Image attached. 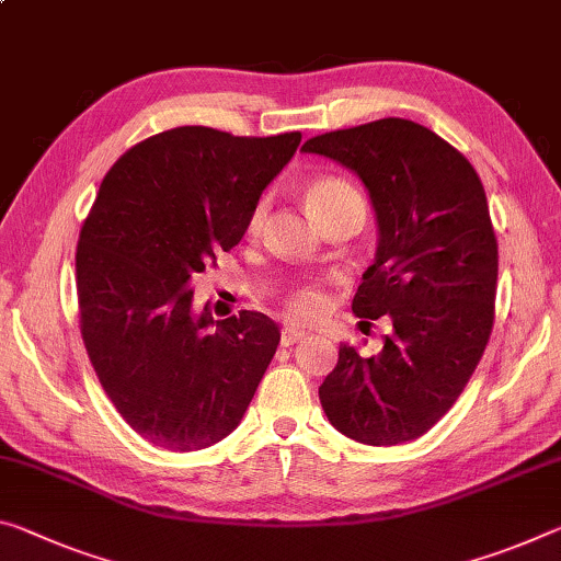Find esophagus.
I'll return each instance as SVG.
<instances>
[{"label": "esophagus", "mask_w": 561, "mask_h": 561, "mask_svg": "<svg viewBox=\"0 0 561 561\" xmlns=\"http://www.w3.org/2000/svg\"><path fill=\"white\" fill-rule=\"evenodd\" d=\"M307 336V332L305 329H299V327H284L282 329V344L284 346H289V344H297V342H301Z\"/></svg>", "instance_id": "1"}]
</instances>
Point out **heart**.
<instances>
[{
  "mask_svg": "<svg viewBox=\"0 0 561 561\" xmlns=\"http://www.w3.org/2000/svg\"><path fill=\"white\" fill-rule=\"evenodd\" d=\"M354 202H364L362 194L354 190L350 182L340 180V176H329V174L314 176V180L305 186V204L317 221ZM262 219H264V204H256L247 221L249 232H256V229L262 227ZM287 305L291 314L309 319V317H317L319 312H324L327 295L319 284H305V287H297L291 291Z\"/></svg>",
  "mask_w": 561,
  "mask_h": 561,
  "instance_id": "b5f03b06",
  "label": "heart"
}]
</instances>
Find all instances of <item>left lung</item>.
Wrapping results in <instances>:
<instances>
[{"label":"left lung","instance_id":"obj_1","mask_svg":"<svg viewBox=\"0 0 561 561\" xmlns=\"http://www.w3.org/2000/svg\"><path fill=\"white\" fill-rule=\"evenodd\" d=\"M301 152L346 167L367 190L377 254L352 309L392 322L375 357L340 344L319 402L354 442H412L457 402L492 334L500 254L484 186L455 147L399 117L327 131Z\"/></svg>","mask_w":561,"mask_h":561}]
</instances>
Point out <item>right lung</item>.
<instances>
[{
	"instance_id": "obj_1",
	"label": "right lung",
	"mask_w": 561,
	"mask_h": 561,
	"mask_svg": "<svg viewBox=\"0 0 561 561\" xmlns=\"http://www.w3.org/2000/svg\"><path fill=\"white\" fill-rule=\"evenodd\" d=\"M299 141L176 127L104 176L77 244L79 327L106 397L154 447L194 451L232 434L277 352L266 314L194 309L192 277L239 244Z\"/></svg>"
}]
</instances>
